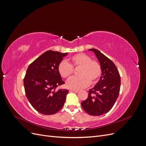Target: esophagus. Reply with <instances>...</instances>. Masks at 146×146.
<instances>
[{
  "instance_id": "34e87169",
  "label": "esophagus",
  "mask_w": 146,
  "mask_h": 146,
  "mask_svg": "<svg viewBox=\"0 0 146 146\" xmlns=\"http://www.w3.org/2000/svg\"><path fill=\"white\" fill-rule=\"evenodd\" d=\"M70 91H72V92H78L79 91L78 90H76V89H71Z\"/></svg>"
}]
</instances>
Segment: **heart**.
<instances>
[{
  "label": "heart",
  "instance_id": "b5f03b06",
  "mask_svg": "<svg viewBox=\"0 0 146 146\" xmlns=\"http://www.w3.org/2000/svg\"><path fill=\"white\" fill-rule=\"evenodd\" d=\"M70 64L66 61H61L58 66V71L63 78H68L74 73V68L80 67L78 70V76L70 78L67 82L70 88L82 89L89 86L90 83L94 84L99 80L102 75L100 63L91 60V56L80 53L70 58Z\"/></svg>",
  "mask_w": 146,
  "mask_h": 146
}]
</instances>
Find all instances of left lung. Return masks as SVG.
Segmentation results:
<instances>
[{"label": "left lung", "instance_id": "8db88e82", "mask_svg": "<svg viewBox=\"0 0 146 146\" xmlns=\"http://www.w3.org/2000/svg\"><path fill=\"white\" fill-rule=\"evenodd\" d=\"M102 68V76L96 86L89 90L88 98L81 103L83 109L91 116H101L112 108L118 98L121 77L113 61L96 48H91Z\"/></svg>", "mask_w": 146, "mask_h": 146}]
</instances>
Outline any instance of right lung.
I'll return each mask as SVG.
<instances>
[{"mask_svg":"<svg viewBox=\"0 0 146 146\" xmlns=\"http://www.w3.org/2000/svg\"><path fill=\"white\" fill-rule=\"evenodd\" d=\"M68 53L47 50L31 63L24 78L25 95L36 111L55 114L63 107L69 90L56 88L64 84L58 66Z\"/></svg>","mask_w":146,"mask_h":146,"instance_id":"add662e5","label":"right lung"}]
</instances>
